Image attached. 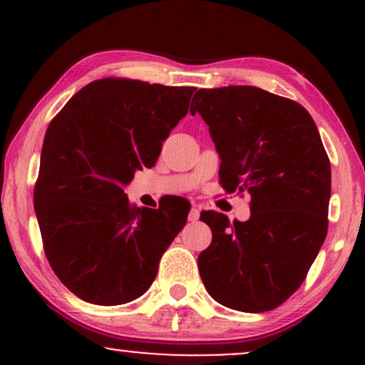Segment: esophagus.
I'll list each match as a JSON object with an SVG mask.
<instances>
[{
    "label": "esophagus",
    "mask_w": 365,
    "mask_h": 365,
    "mask_svg": "<svg viewBox=\"0 0 365 365\" xmlns=\"http://www.w3.org/2000/svg\"><path fill=\"white\" fill-rule=\"evenodd\" d=\"M199 216H200L199 209L192 207L190 212H188V221H192V223H195V221H199Z\"/></svg>",
    "instance_id": "34e87169"
}]
</instances>
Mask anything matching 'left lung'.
Instances as JSON below:
<instances>
[{
    "mask_svg": "<svg viewBox=\"0 0 365 365\" xmlns=\"http://www.w3.org/2000/svg\"><path fill=\"white\" fill-rule=\"evenodd\" d=\"M190 113L206 121L228 194H250V217L200 212L212 242L199 254L209 295L242 312H266L302 284L328 233L329 158L312 116L252 86L200 89Z\"/></svg>",
    "mask_w": 365,
    "mask_h": 365,
    "instance_id": "left-lung-1",
    "label": "left lung"
}]
</instances>
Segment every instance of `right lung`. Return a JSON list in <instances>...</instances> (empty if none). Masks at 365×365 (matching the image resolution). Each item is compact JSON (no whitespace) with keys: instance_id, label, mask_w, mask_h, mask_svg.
Returning a JSON list of instances; mask_svg holds the SVG:
<instances>
[{"instance_id":"add662e5","label":"right lung","mask_w":365,"mask_h":365,"mask_svg":"<svg viewBox=\"0 0 365 365\" xmlns=\"http://www.w3.org/2000/svg\"><path fill=\"white\" fill-rule=\"evenodd\" d=\"M194 92L108 77L82 87L49 123L34 209L49 266L78 299H139L185 226V200L140 209L123 187L135 170L154 166Z\"/></svg>"}]
</instances>
